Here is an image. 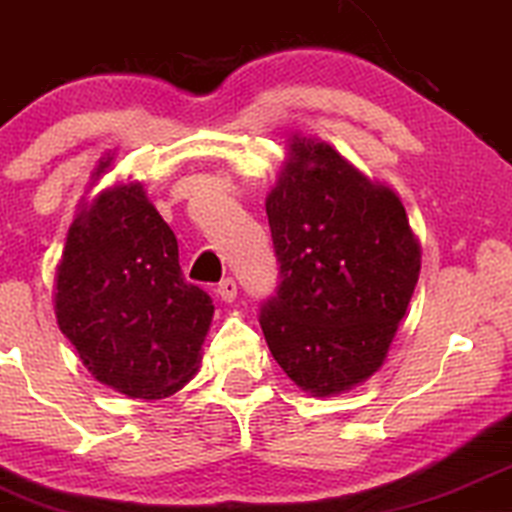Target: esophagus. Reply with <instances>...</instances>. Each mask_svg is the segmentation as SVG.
Returning <instances> with one entry per match:
<instances>
[{"label":"esophagus","instance_id":"1","mask_svg":"<svg viewBox=\"0 0 512 512\" xmlns=\"http://www.w3.org/2000/svg\"><path fill=\"white\" fill-rule=\"evenodd\" d=\"M215 292L222 302H234L237 300V283H234L232 278H225L220 285H217Z\"/></svg>","mask_w":512,"mask_h":512}]
</instances>
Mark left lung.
Segmentation results:
<instances>
[{
  "instance_id": "1",
  "label": "left lung",
  "mask_w": 512,
  "mask_h": 512,
  "mask_svg": "<svg viewBox=\"0 0 512 512\" xmlns=\"http://www.w3.org/2000/svg\"><path fill=\"white\" fill-rule=\"evenodd\" d=\"M266 215L280 263L258 314L268 348L307 392H346L382 367L418 283L404 205L326 142L295 137Z\"/></svg>"
}]
</instances>
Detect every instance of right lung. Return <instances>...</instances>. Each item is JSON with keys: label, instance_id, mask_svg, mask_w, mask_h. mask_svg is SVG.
<instances>
[{"label": "right lung", "instance_id": "1", "mask_svg": "<svg viewBox=\"0 0 512 512\" xmlns=\"http://www.w3.org/2000/svg\"><path fill=\"white\" fill-rule=\"evenodd\" d=\"M55 290L60 331L91 375L116 392L164 399L198 370L215 307L208 292L183 280L179 241L142 183L106 188L79 212Z\"/></svg>", "mask_w": 512, "mask_h": 512}]
</instances>
